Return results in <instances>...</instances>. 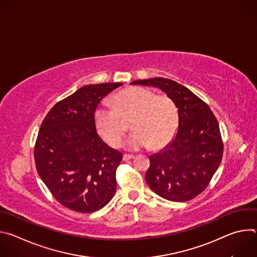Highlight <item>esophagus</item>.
Listing matches in <instances>:
<instances>
[{"instance_id":"34e87169","label":"esophagus","mask_w":257,"mask_h":257,"mask_svg":"<svg viewBox=\"0 0 257 257\" xmlns=\"http://www.w3.org/2000/svg\"><path fill=\"white\" fill-rule=\"evenodd\" d=\"M132 159H134V156H131V155H124V156H123V161H124V162L130 161V160H132Z\"/></svg>"}]
</instances>
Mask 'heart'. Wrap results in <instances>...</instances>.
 <instances>
[{
	"label": "heart",
	"mask_w": 257,
	"mask_h": 257,
	"mask_svg": "<svg viewBox=\"0 0 257 257\" xmlns=\"http://www.w3.org/2000/svg\"><path fill=\"white\" fill-rule=\"evenodd\" d=\"M114 105L104 102L94 111V125L99 136L117 148L126 132L124 121L131 116L134 130L125 140L127 150L151 148L160 151L174 138L179 123L178 108L168 95H157L148 87L134 86L118 92Z\"/></svg>",
	"instance_id": "b5f03b06"
}]
</instances>
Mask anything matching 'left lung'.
<instances>
[{"instance_id": "8db88e82", "label": "left lung", "mask_w": 257, "mask_h": 257, "mask_svg": "<svg viewBox=\"0 0 257 257\" xmlns=\"http://www.w3.org/2000/svg\"><path fill=\"white\" fill-rule=\"evenodd\" d=\"M130 84L159 87L178 108V130L160 153L150 157L145 179L159 196L176 202L188 201L208 185L223 158L219 126L209 106L187 87L162 78Z\"/></svg>"}]
</instances>
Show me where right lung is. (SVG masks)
<instances>
[{
  "mask_svg": "<svg viewBox=\"0 0 257 257\" xmlns=\"http://www.w3.org/2000/svg\"><path fill=\"white\" fill-rule=\"evenodd\" d=\"M123 83L89 84L57 102L44 119L34 146L38 173L53 196L78 212H93L117 189L123 155L98 136L94 111Z\"/></svg>",
  "mask_w": 257,
  "mask_h": 257,
  "instance_id": "1",
  "label": "right lung"
}]
</instances>
